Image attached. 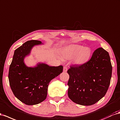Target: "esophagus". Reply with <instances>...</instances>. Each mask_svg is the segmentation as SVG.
I'll use <instances>...</instances> for the list:
<instances>
[{
  "instance_id": "34e87169",
  "label": "esophagus",
  "mask_w": 120,
  "mask_h": 120,
  "mask_svg": "<svg viewBox=\"0 0 120 120\" xmlns=\"http://www.w3.org/2000/svg\"><path fill=\"white\" fill-rule=\"evenodd\" d=\"M68 71V68L66 67H64L63 68V71L64 72H66Z\"/></svg>"
}]
</instances>
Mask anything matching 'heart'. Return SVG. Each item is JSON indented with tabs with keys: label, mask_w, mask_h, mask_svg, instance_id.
Listing matches in <instances>:
<instances>
[{
	"label": "heart",
	"mask_w": 120,
	"mask_h": 120,
	"mask_svg": "<svg viewBox=\"0 0 120 120\" xmlns=\"http://www.w3.org/2000/svg\"><path fill=\"white\" fill-rule=\"evenodd\" d=\"M63 56L66 59L72 58L73 63L76 64H82L89 57L91 49L88 47L72 44L64 48L61 51Z\"/></svg>",
	"instance_id": "1"
}]
</instances>
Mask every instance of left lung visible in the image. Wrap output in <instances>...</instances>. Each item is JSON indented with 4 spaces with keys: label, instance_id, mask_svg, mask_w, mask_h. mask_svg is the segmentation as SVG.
<instances>
[{
    "label": "left lung",
    "instance_id": "8db88e82",
    "mask_svg": "<svg viewBox=\"0 0 120 120\" xmlns=\"http://www.w3.org/2000/svg\"><path fill=\"white\" fill-rule=\"evenodd\" d=\"M69 98L77 104L91 105L104 96L111 82L112 66L109 55L102 47L96 49L90 60L68 70Z\"/></svg>",
    "mask_w": 120,
    "mask_h": 120
}]
</instances>
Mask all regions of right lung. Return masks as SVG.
<instances>
[{
  "instance_id": "1",
  "label": "right lung",
  "mask_w": 120,
  "mask_h": 120,
  "mask_svg": "<svg viewBox=\"0 0 120 120\" xmlns=\"http://www.w3.org/2000/svg\"><path fill=\"white\" fill-rule=\"evenodd\" d=\"M42 44L38 40L26 42L15 50L9 66L8 80L12 91L19 100L29 105H37L46 99L51 80L63 71L62 66H49L38 63L30 67L25 64V57L30 54L33 47Z\"/></svg>"
}]
</instances>
